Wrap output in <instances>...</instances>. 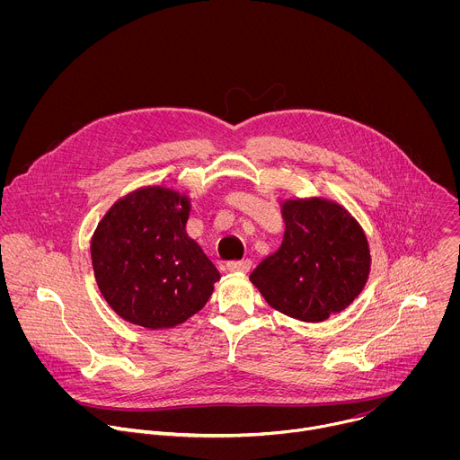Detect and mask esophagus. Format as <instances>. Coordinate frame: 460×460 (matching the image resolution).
Here are the masks:
<instances>
[{"label": "esophagus", "mask_w": 460, "mask_h": 460, "mask_svg": "<svg viewBox=\"0 0 460 460\" xmlns=\"http://www.w3.org/2000/svg\"><path fill=\"white\" fill-rule=\"evenodd\" d=\"M227 270L233 273H247L251 270V260H233L227 264Z\"/></svg>", "instance_id": "obj_1"}]
</instances>
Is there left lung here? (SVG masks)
I'll use <instances>...</instances> for the list:
<instances>
[{
  "label": "left lung",
  "mask_w": 460,
  "mask_h": 460,
  "mask_svg": "<svg viewBox=\"0 0 460 460\" xmlns=\"http://www.w3.org/2000/svg\"><path fill=\"white\" fill-rule=\"evenodd\" d=\"M280 247L251 273V282L277 311L322 322L346 309L364 289L371 256L358 222L330 200H288Z\"/></svg>",
  "instance_id": "left-lung-1"
}]
</instances>
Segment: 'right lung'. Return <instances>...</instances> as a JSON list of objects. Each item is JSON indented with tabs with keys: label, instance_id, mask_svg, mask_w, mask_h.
Listing matches in <instances>:
<instances>
[{
	"label": "right lung",
	"instance_id": "obj_1",
	"mask_svg": "<svg viewBox=\"0 0 460 460\" xmlns=\"http://www.w3.org/2000/svg\"><path fill=\"white\" fill-rule=\"evenodd\" d=\"M189 199L165 187L123 196L98 224L93 270L107 304L147 330L172 327L199 313L220 273L185 233Z\"/></svg>",
	"mask_w": 460,
	"mask_h": 460
}]
</instances>
